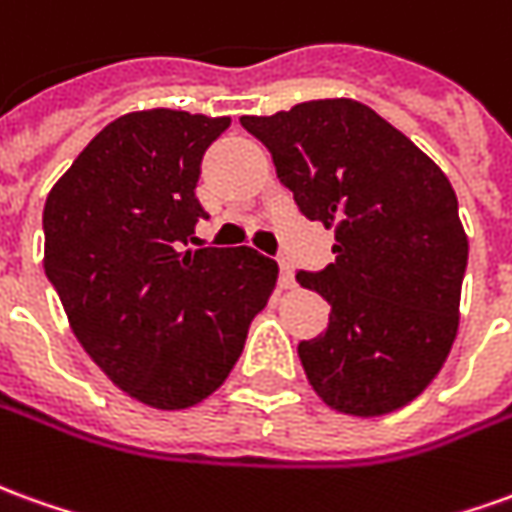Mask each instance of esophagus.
<instances>
[{
	"label": "esophagus",
	"instance_id": "esophagus-1",
	"mask_svg": "<svg viewBox=\"0 0 512 512\" xmlns=\"http://www.w3.org/2000/svg\"><path fill=\"white\" fill-rule=\"evenodd\" d=\"M280 285L282 288H293V271H291V263L280 257Z\"/></svg>",
	"mask_w": 512,
	"mask_h": 512
}]
</instances>
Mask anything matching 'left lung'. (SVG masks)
I'll use <instances>...</instances> for the list:
<instances>
[{
	"label": "left lung",
	"mask_w": 512,
	"mask_h": 512,
	"mask_svg": "<svg viewBox=\"0 0 512 512\" xmlns=\"http://www.w3.org/2000/svg\"><path fill=\"white\" fill-rule=\"evenodd\" d=\"M310 221L335 227V263L296 280L330 302L299 343L313 391L349 416L413 402L457 335L468 241L452 182L407 135L355 99L244 116Z\"/></svg>",
	"instance_id": "1"
}]
</instances>
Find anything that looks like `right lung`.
Listing matches in <instances>:
<instances>
[{
    "label": "right lung",
    "instance_id": "1",
    "mask_svg": "<svg viewBox=\"0 0 512 512\" xmlns=\"http://www.w3.org/2000/svg\"><path fill=\"white\" fill-rule=\"evenodd\" d=\"M230 119L127 113L85 146L44 205V268L71 330L121 391L182 410L219 388L266 307L277 263L194 241L207 146Z\"/></svg>",
    "mask_w": 512,
    "mask_h": 512
}]
</instances>
